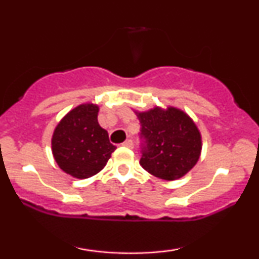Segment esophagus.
<instances>
[{
    "label": "esophagus",
    "instance_id": "esophagus-1",
    "mask_svg": "<svg viewBox=\"0 0 259 259\" xmlns=\"http://www.w3.org/2000/svg\"><path fill=\"white\" fill-rule=\"evenodd\" d=\"M123 145H124V146H125V147H127V148H133V147H134V142H133L132 139L125 140Z\"/></svg>",
    "mask_w": 259,
    "mask_h": 259
}]
</instances>
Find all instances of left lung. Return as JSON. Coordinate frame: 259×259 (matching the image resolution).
Listing matches in <instances>:
<instances>
[{"instance_id":"obj_1","label":"left lung","mask_w":259,"mask_h":259,"mask_svg":"<svg viewBox=\"0 0 259 259\" xmlns=\"http://www.w3.org/2000/svg\"><path fill=\"white\" fill-rule=\"evenodd\" d=\"M135 113L141 124L142 168L168 181L189 173L200 158L202 148L200 130L194 120L175 107H154Z\"/></svg>"}]
</instances>
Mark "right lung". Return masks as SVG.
<instances>
[{
  "instance_id": "right-lung-1",
  "label": "right lung",
  "mask_w": 259,
  "mask_h": 259,
  "mask_svg": "<svg viewBox=\"0 0 259 259\" xmlns=\"http://www.w3.org/2000/svg\"><path fill=\"white\" fill-rule=\"evenodd\" d=\"M99 106L84 103L64 115L52 136V153L62 170L88 179L105 168L117 147L97 120Z\"/></svg>"
}]
</instances>
